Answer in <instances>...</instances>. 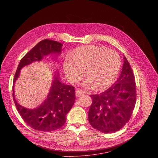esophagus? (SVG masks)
Returning a JSON list of instances; mask_svg holds the SVG:
<instances>
[{"instance_id":"1","label":"esophagus","mask_w":158,"mask_h":158,"mask_svg":"<svg viewBox=\"0 0 158 158\" xmlns=\"http://www.w3.org/2000/svg\"><path fill=\"white\" fill-rule=\"evenodd\" d=\"M83 94H84V93H83V91H82V90L78 89V90H77V91H76V97H79L81 95H82Z\"/></svg>"}]
</instances>
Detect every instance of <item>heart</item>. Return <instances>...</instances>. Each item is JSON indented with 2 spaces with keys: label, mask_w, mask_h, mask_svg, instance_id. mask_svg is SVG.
<instances>
[{
  "label": "heart",
  "mask_w": 158,
  "mask_h": 158,
  "mask_svg": "<svg viewBox=\"0 0 158 158\" xmlns=\"http://www.w3.org/2000/svg\"><path fill=\"white\" fill-rule=\"evenodd\" d=\"M121 67L119 54L103 46L89 45L79 47L67 56L62 64L63 71L70 82L81 77L83 70L87 77L82 82L85 87L94 85L96 89L107 88L115 81Z\"/></svg>",
  "instance_id": "b5f03b06"
}]
</instances>
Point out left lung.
Wrapping results in <instances>:
<instances>
[{
    "label": "left lung",
    "instance_id": "left-lung-1",
    "mask_svg": "<svg viewBox=\"0 0 158 158\" xmlns=\"http://www.w3.org/2000/svg\"><path fill=\"white\" fill-rule=\"evenodd\" d=\"M135 77L126 57L119 77L106 91L90 95L93 99L88 112L91 126L104 133L120 130L129 120L136 101Z\"/></svg>",
    "mask_w": 158,
    "mask_h": 158
}]
</instances>
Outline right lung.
Segmentation results:
<instances>
[{"mask_svg": "<svg viewBox=\"0 0 158 158\" xmlns=\"http://www.w3.org/2000/svg\"><path fill=\"white\" fill-rule=\"evenodd\" d=\"M62 47L61 43L55 40L44 39L39 42L20 60L14 76V84L19 77L22 68L34 62L40 61L45 56L60 54ZM59 77V76H54L47 98L34 109L20 105L15 99L13 91V98L19 113L34 129L51 132L59 129L65 123L66 115L74 104L76 92L73 85L64 84Z\"/></svg>", "mask_w": 158, "mask_h": 158, "instance_id": "right-lung-1", "label": "right lung"}]
</instances>
